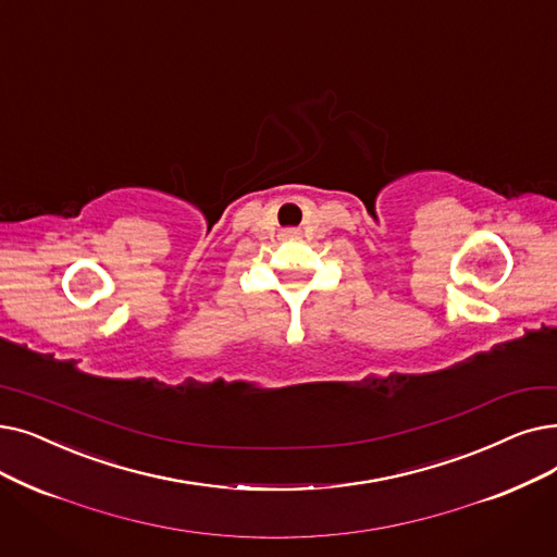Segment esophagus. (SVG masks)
Segmentation results:
<instances>
[{"label":"esophagus","mask_w":557,"mask_h":557,"mask_svg":"<svg viewBox=\"0 0 557 557\" xmlns=\"http://www.w3.org/2000/svg\"><path fill=\"white\" fill-rule=\"evenodd\" d=\"M288 234H292V232H288Z\"/></svg>","instance_id":"1"}]
</instances>
